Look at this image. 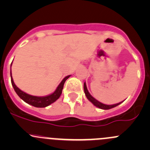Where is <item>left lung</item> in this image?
Returning a JSON list of instances; mask_svg holds the SVG:
<instances>
[{
    "label": "left lung",
    "mask_w": 150,
    "mask_h": 150,
    "mask_svg": "<svg viewBox=\"0 0 150 150\" xmlns=\"http://www.w3.org/2000/svg\"><path fill=\"white\" fill-rule=\"evenodd\" d=\"M83 88H84V92H85V94H86V97H87V99H88L89 101H90L91 102L92 104H93L94 106H96V107H99V108L100 109H102V110H110V109H112L113 108V107H117V105H119L120 104H121L123 101L121 102H119V103L117 104H111V105H107V104H104L103 103H102V102H99L98 100H96V99H94V98L93 97V96H91V95L89 93L87 89V87H86V83H84V85H83Z\"/></svg>",
    "instance_id": "obj_1"
}]
</instances>
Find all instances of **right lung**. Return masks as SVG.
I'll use <instances>...</instances> for the list:
<instances>
[{
    "label": "right lung",
    "instance_id": "obj_1",
    "mask_svg": "<svg viewBox=\"0 0 150 150\" xmlns=\"http://www.w3.org/2000/svg\"><path fill=\"white\" fill-rule=\"evenodd\" d=\"M10 73L11 84L12 86L13 87L15 92L17 93L18 96H19L24 102L30 104V105L34 106V107H46L47 106L50 105L51 104L54 103V102H56V101L59 98V96H61L63 87H64V84L67 81V79H68V78L70 77V75L66 76L65 78L62 81V82L60 83L58 87H57V89L55 90V91H54V93H51V94L47 95V96H32V95L28 94V93H25V92L20 90V89L15 85L14 82H13V78H12L11 75V70Z\"/></svg>",
    "mask_w": 150,
    "mask_h": 150
}]
</instances>
